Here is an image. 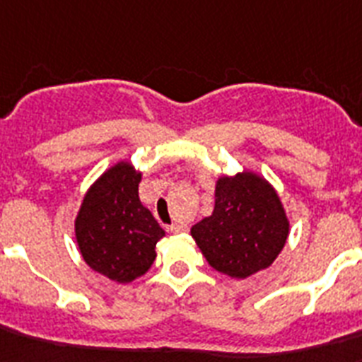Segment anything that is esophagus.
<instances>
[{
    "instance_id": "1",
    "label": "esophagus",
    "mask_w": 362,
    "mask_h": 362,
    "mask_svg": "<svg viewBox=\"0 0 362 362\" xmlns=\"http://www.w3.org/2000/svg\"><path fill=\"white\" fill-rule=\"evenodd\" d=\"M168 229L172 233H175V235H179V233L187 231V226H183V223H172V226H170Z\"/></svg>"
}]
</instances>
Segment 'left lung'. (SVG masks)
Listing matches in <instances>:
<instances>
[{
    "instance_id": "8db88e82",
    "label": "left lung",
    "mask_w": 362,
    "mask_h": 362,
    "mask_svg": "<svg viewBox=\"0 0 362 362\" xmlns=\"http://www.w3.org/2000/svg\"><path fill=\"white\" fill-rule=\"evenodd\" d=\"M288 233L291 220L279 194L253 170L220 175L213 213L190 229L209 264L233 279H246L272 267Z\"/></svg>"
}]
</instances>
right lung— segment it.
I'll return each instance as SVG.
<instances>
[{
	"label": "right lung",
	"instance_id": "right-lung-1",
	"mask_svg": "<svg viewBox=\"0 0 362 362\" xmlns=\"http://www.w3.org/2000/svg\"><path fill=\"white\" fill-rule=\"evenodd\" d=\"M140 172L129 159L107 168L83 196L74 220L83 261L115 283H131L151 268L166 235L139 198Z\"/></svg>",
	"mask_w": 362,
	"mask_h": 362
}]
</instances>
